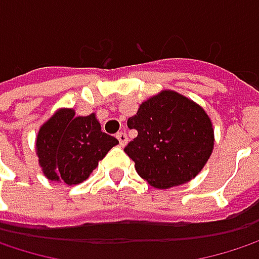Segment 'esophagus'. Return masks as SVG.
Listing matches in <instances>:
<instances>
[{
    "instance_id": "1",
    "label": "esophagus",
    "mask_w": 259,
    "mask_h": 259,
    "mask_svg": "<svg viewBox=\"0 0 259 259\" xmlns=\"http://www.w3.org/2000/svg\"><path fill=\"white\" fill-rule=\"evenodd\" d=\"M117 139H118L120 145L124 147V145L127 144V135H126V132H118V133H117Z\"/></svg>"
}]
</instances>
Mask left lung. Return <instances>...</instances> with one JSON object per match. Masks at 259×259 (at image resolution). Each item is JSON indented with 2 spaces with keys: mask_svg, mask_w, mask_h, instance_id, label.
I'll list each match as a JSON object with an SVG mask.
<instances>
[{
  "mask_svg": "<svg viewBox=\"0 0 259 259\" xmlns=\"http://www.w3.org/2000/svg\"><path fill=\"white\" fill-rule=\"evenodd\" d=\"M138 136L124 151L136 172L157 189L184 184L198 176L211 156L214 132L205 111L172 90L142 102L127 120Z\"/></svg>",
  "mask_w": 259,
  "mask_h": 259,
  "instance_id": "8db88e82",
  "label": "left lung"
}]
</instances>
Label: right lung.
<instances>
[{
	"label": "right lung",
	"mask_w": 259,
	"mask_h": 259,
	"mask_svg": "<svg viewBox=\"0 0 259 259\" xmlns=\"http://www.w3.org/2000/svg\"><path fill=\"white\" fill-rule=\"evenodd\" d=\"M118 141L102 132L96 115L76 117L73 109H58L38 130L35 151L43 174L52 181L79 184L90 177Z\"/></svg>",
	"instance_id": "1"
}]
</instances>
